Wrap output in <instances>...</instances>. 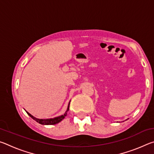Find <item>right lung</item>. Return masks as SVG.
<instances>
[{
    "label": "right lung",
    "instance_id": "obj_1",
    "mask_svg": "<svg viewBox=\"0 0 154 154\" xmlns=\"http://www.w3.org/2000/svg\"><path fill=\"white\" fill-rule=\"evenodd\" d=\"M69 105H70V103H69V105H68V108H67V110L65 112V113L64 115H62L60 116H58V117H56V118H50V119H38V118H36L35 117L32 116V115L30 114L28 112L26 111L27 114L29 116L30 118H32L34 120H35L36 122H38V123H39L41 124H43V125H54V124H56L59 123L60 122H61L62 119H63L65 116H66L67 114V111L69 110Z\"/></svg>",
    "mask_w": 154,
    "mask_h": 154
}]
</instances>
